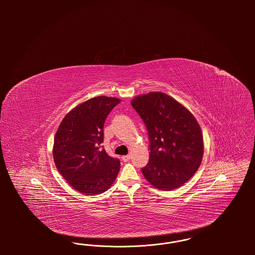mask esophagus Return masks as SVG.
Wrapping results in <instances>:
<instances>
[{
    "label": "esophagus",
    "mask_w": 255,
    "mask_h": 255,
    "mask_svg": "<svg viewBox=\"0 0 255 255\" xmlns=\"http://www.w3.org/2000/svg\"><path fill=\"white\" fill-rule=\"evenodd\" d=\"M122 160L123 161H128V160H130V158H131V156L130 155H126V156H122Z\"/></svg>",
    "instance_id": "obj_1"
}]
</instances>
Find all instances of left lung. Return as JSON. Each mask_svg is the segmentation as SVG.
I'll return each instance as SVG.
<instances>
[{"label":"left lung","mask_w":255,"mask_h":255,"mask_svg":"<svg viewBox=\"0 0 255 255\" xmlns=\"http://www.w3.org/2000/svg\"><path fill=\"white\" fill-rule=\"evenodd\" d=\"M145 123L149 162L141 171L154 187L169 191L194 176L204 156L201 127L192 113L168 95L150 92L131 101Z\"/></svg>","instance_id":"obj_1"}]
</instances>
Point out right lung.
<instances>
[{"label": "right lung", "instance_id": "1", "mask_svg": "<svg viewBox=\"0 0 255 255\" xmlns=\"http://www.w3.org/2000/svg\"><path fill=\"white\" fill-rule=\"evenodd\" d=\"M121 101L105 96L91 98L71 110L56 131L52 148L55 166L82 194H101L118 177L120 160L100 150V144L106 118Z\"/></svg>", "mask_w": 255, "mask_h": 255}]
</instances>
